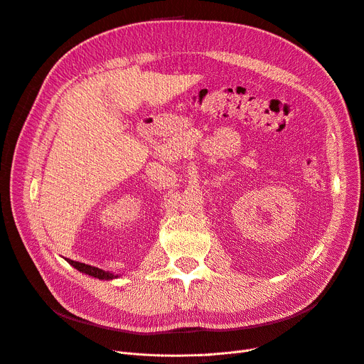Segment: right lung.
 Returning <instances> with one entry per match:
<instances>
[{"label": "right lung", "mask_w": 364, "mask_h": 364, "mask_svg": "<svg viewBox=\"0 0 364 364\" xmlns=\"http://www.w3.org/2000/svg\"><path fill=\"white\" fill-rule=\"evenodd\" d=\"M67 261H68V263H70L73 267H76L79 272H83V273H86V274H91V276H94V278H98V279H113V278H118V276H114L113 273L105 272V270H101V269H98V267H92V266H90V264L79 263V261H73V259H70V258H67Z\"/></svg>", "instance_id": "obj_1"}]
</instances>
